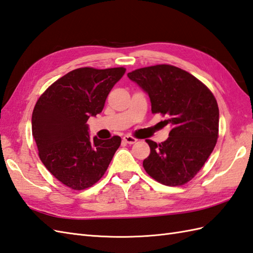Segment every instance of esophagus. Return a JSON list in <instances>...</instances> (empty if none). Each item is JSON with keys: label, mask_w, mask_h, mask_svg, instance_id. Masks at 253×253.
I'll list each match as a JSON object with an SVG mask.
<instances>
[{"label": "esophagus", "mask_w": 253, "mask_h": 253, "mask_svg": "<svg viewBox=\"0 0 253 253\" xmlns=\"http://www.w3.org/2000/svg\"><path fill=\"white\" fill-rule=\"evenodd\" d=\"M123 141H125V142L127 143V144H134V143L137 142V139H136L135 137H133V136L126 135L125 137H123Z\"/></svg>", "instance_id": "esophagus-1"}]
</instances>
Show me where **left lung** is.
I'll list each match as a JSON object with an SVG mask.
<instances>
[{
	"label": "left lung",
	"mask_w": 253,
	"mask_h": 253,
	"mask_svg": "<svg viewBox=\"0 0 253 253\" xmlns=\"http://www.w3.org/2000/svg\"><path fill=\"white\" fill-rule=\"evenodd\" d=\"M148 94L153 114L167 117L171 131L167 141L147 139L145 171L168 186L190 181L214 149L218 134V107L211 91L197 78L177 67L156 65L127 74Z\"/></svg>",
	"instance_id": "1"
}]
</instances>
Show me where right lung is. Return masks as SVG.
<instances>
[{"label": "right lung", "instance_id": "right-lung-1", "mask_svg": "<svg viewBox=\"0 0 253 253\" xmlns=\"http://www.w3.org/2000/svg\"><path fill=\"white\" fill-rule=\"evenodd\" d=\"M126 68L72 70L44 92L32 112V136L42 164L66 186L81 190L98 182L121 144L120 136L93 138L86 122L102 112Z\"/></svg>", "mask_w": 253, "mask_h": 253}]
</instances>
